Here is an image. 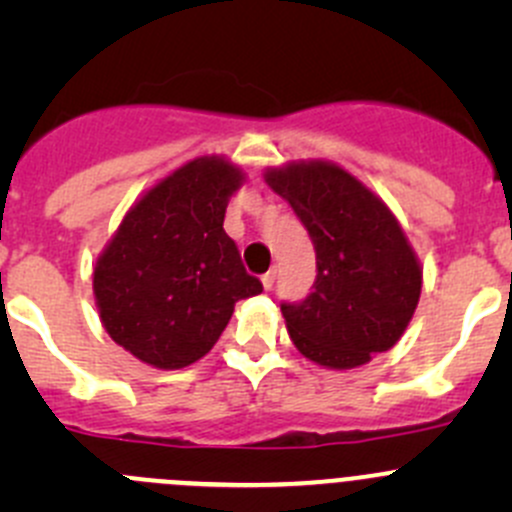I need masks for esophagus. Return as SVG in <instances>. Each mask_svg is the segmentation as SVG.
Listing matches in <instances>:
<instances>
[{
    "label": "esophagus",
    "instance_id": "34e87169",
    "mask_svg": "<svg viewBox=\"0 0 512 512\" xmlns=\"http://www.w3.org/2000/svg\"><path fill=\"white\" fill-rule=\"evenodd\" d=\"M275 280H277V272L275 270L265 272V275H262V287L272 289V285H275Z\"/></svg>",
    "mask_w": 512,
    "mask_h": 512
}]
</instances>
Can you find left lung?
Instances as JSON below:
<instances>
[{
  "label": "left lung",
  "mask_w": 512,
  "mask_h": 512,
  "mask_svg": "<svg viewBox=\"0 0 512 512\" xmlns=\"http://www.w3.org/2000/svg\"><path fill=\"white\" fill-rule=\"evenodd\" d=\"M317 252L314 289L282 304L289 339L324 369H356L389 352L421 297L418 255L389 205L332 160H292L265 170Z\"/></svg>",
  "instance_id": "1"
}]
</instances>
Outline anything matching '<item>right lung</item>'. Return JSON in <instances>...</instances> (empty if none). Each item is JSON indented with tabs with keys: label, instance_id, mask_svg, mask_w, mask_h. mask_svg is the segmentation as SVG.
<instances>
[{
	"label": "right lung",
	"instance_id": "obj_1",
	"mask_svg": "<svg viewBox=\"0 0 512 512\" xmlns=\"http://www.w3.org/2000/svg\"><path fill=\"white\" fill-rule=\"evenodd\" d=\"M245 183L225 156H200L148 188L94 265V299L108 337L156 369L203 359L235 312L262 292L223 230Z\"/></svg>",
	"mask_w": 512,
	"mask_h": 512
}]
</instances>
